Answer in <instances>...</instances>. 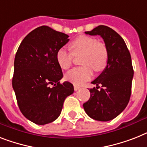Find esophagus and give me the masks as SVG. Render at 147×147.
Listing matches in <instances>:
<instances>
[{
	"label": "esophagus",
	"instance_id": "esophagus-1",
	"mask_svg": "<svg viewBox=\"0 0 147 147\" xmlns=\"http://www.w3.org/2000/svg\"><path fill=\"white\" fill-rule=\"evenodd\" d=\"M79 89H81V87H79V86H77V85H74V90H79Z\"/></svg>",
	"mask_w": 147,
	"mask_h": 147
}]
</instances>
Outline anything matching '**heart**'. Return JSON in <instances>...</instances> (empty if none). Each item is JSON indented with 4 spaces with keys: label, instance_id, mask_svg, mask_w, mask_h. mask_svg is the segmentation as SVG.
I'll list each match as a JSON object with an SVG mask.
<instances>
[{
    "label": "heart",
    "instance_id": "heart-1",
    "mask_svg": "<svg viewBox=\"0 0 147 147\" xmlns=\"http://www.w3.org/2000/svg\"><path fill=\"white\" fill-rule=\"evenodd\" d=\"M71 52L65 48L59 49L56 59L59 67L69 69L72 65L73 56H81L80 63L83 66L71 69L65 78L75 84H82L91 78L93 69L101 71L107 67L109 59L108 51L103 43L98 42L94 38L80 35L74 39L69 45Z\"/></svg>",
    "mask_w": 147,
    "mask_h": 147
}]
</instances>
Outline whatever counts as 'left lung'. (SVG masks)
Returning a JSON list of instances; mask_svg holds the SVG:
<instances>
[{
    "label": "left lung",
    "instance_id": "obj_1",
    "mask_svg": "<svg viewBox=\"0 0 147 147\" xmlns=\"http://www.w3.org/2000/svg\"><path fill=\"white\" fill-rule=\"evenodd\" d=\"M85 34L100 35L103 39L109 59L105 69L91 82L96 87L90 88V99L83 107L91 119L110 121L118 116L129 102L134 76L131 57L123 38L108 26H99Z\"/></svg>",
    "mask_w": 147,
    "mask_h": 147
}]
</instances>
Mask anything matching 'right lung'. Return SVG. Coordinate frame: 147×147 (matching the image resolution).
Listing matches in <instances>:
<instances>
[{
    "label": "right lung",
    "mask_w": 147,
    "mask_h": 147,
    "mask_svg": "<svg viewBox=\"0 0 147 147\" xmlns=\"http://www.w3.org/2000/svg\"><path fill=\"white\" fill-rule=\"evenodd\" d=\"M68 38L48 26H40L25 37L16 53L12 84L18 106L22 115L37 125L55 121L65 98L74 92L70 82L60 84L63 71L56 59Z\"/></svg>",
    "instance_id": "add662e5"
}]
</instances>
